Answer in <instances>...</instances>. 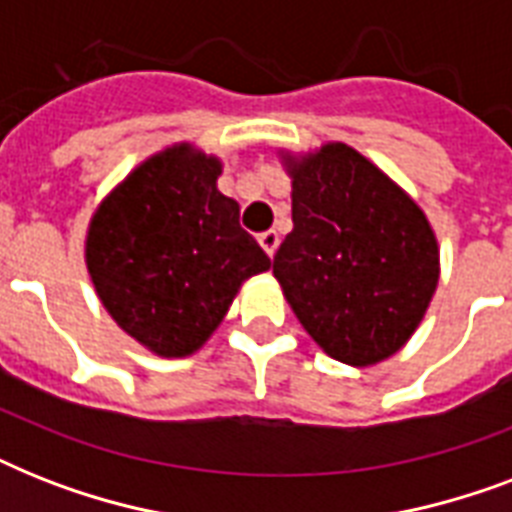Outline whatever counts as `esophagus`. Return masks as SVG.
Listing matches in <instances>:
<instances>
[{
    "instance_id": "1",
    "label": "esophagus",
    "mask_w": 512,
    "mask_h": 512,
    "mask_svg": "<svg viewBox=\"0 0 512 512\" xmlns=\"http://www.w3.org/2000/svg\"><path fill=\"white\" fill-rule=\"evenodd\" d=\"M260 247L265 249V255H268V257L276 255V249H279V233H276V231L260 233Z\"/></svg>"
}]
</instances>
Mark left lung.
<instances>
[{"instance_id":"8db88e82","label":"left lung","mask_w":512,"mask_h":512,"mask_svg":"<svg viewBox=\"0 0 512 512\" xmlns=\"http://www.w3.org/2000/svg\"><path fill=\"white\" fill-rule=\"evenodd\" d=\"M292 233L273 257L289 308L327 356L374 366L404 348L441 276L436 231L390 175L348 143L279 151Z\"/></svg>"}]
</instances>
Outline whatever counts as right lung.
<instances>
[{"instance_id":"add662e5","label":"right lung","mask_w":512,"mask_h":512,"mask_svg":"<svg viewBox=\"0 0 512 512\" xmlns=\"http://www.w3.org/2000/svg\"><path fill=\"white\" fill-rule=\"evenodd\" d=\"M223 159L175 143L140 162L92 212L84 263L108 316L162 358H185L223 324L241 284L271 268L217 191Z\"/></svg>"}]
</instances>
